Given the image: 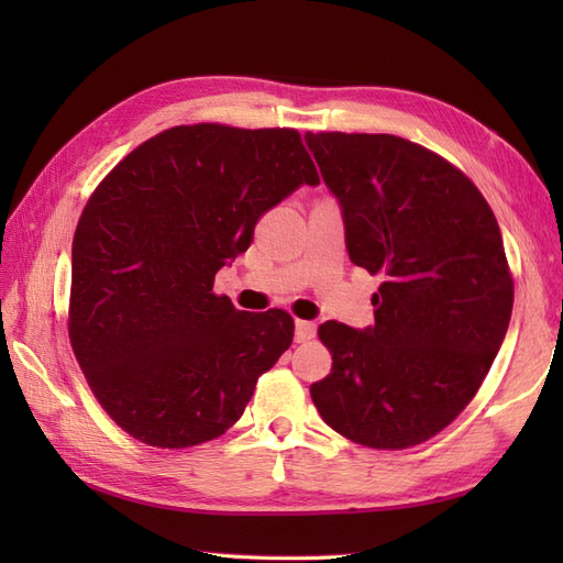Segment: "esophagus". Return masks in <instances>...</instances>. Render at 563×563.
<instances>
[{"label":"esophagus","instance_id":"1","mask_svg":"<svg viewBox=\"0 0 563 563\" xmlns=\"http://www.w3.org/2000/svg\"><path fill=\"white\" fill-rule=\"evenodd\" d=\"M314 336H317L314 321H302V319L295 321V341L297 343H307V341H312Z\"/></svg>","mask_w":563,"mask_h":563}]
</instances>
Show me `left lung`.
<instances>
[{
  "label": "left lung",
  "instance_id": "obj_1",
  "mask_svg": "<svg viewBox=\"0 0 563 563\" xmlns=\"http://www.w3.org/2000/svg\"><path fill=\"white\" fill-rule=\"evenodd\" d=\"M305 142L341 208L351 261L382 275L373 327H319L333 367L309 387L312 401L361 445H418L474 399L506 339L512 278L498 222L470 178L409 140Z\"/></svg>",
  "mask_w": 563,
  "mask_h": 563
}]
</instances>
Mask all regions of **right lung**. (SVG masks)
<instances>
[{
	"label": "right lung",
	"mask_w": 563,
	"mask_h": 563,
	"mask_svg": "<svg viewBox=\"0 0 563 563\" xmlns=\"http://www.w3.org/2000/svg\"><path fill=\"white\" fill-rule=\"evenodd\" d=\"M319 176L290 128L178 125L103 178L71 242L69 341L113 421L154 448L220 438L292 343L283 309L239 312L214 273Z\"/></svg>",
	"instance_id": "add662e5"
}]
</instances>
